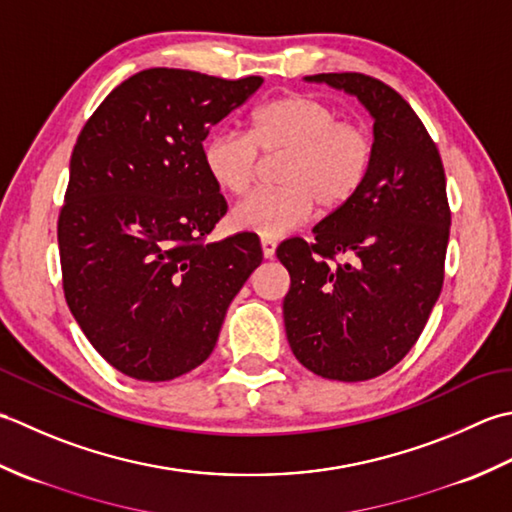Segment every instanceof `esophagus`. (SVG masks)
<instances>
[{"label": "esophagus", "mask_w": 512, "mask_h": 512, "mask_svg": "<svg viewBox=\"0 0 512 512\" xmlns=\"http://www.w3.org/2000/svg\"><path fill=\"white\" fill-rule=\"evenodd\" d=\"M260 247H263V256L265 258H274V254H276V241H271V238H260Z\"/></svg>", "instance_id": "obj_1"}]
</instances>
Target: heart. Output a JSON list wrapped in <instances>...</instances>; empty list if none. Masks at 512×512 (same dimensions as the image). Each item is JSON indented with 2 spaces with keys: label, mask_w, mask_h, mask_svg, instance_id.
Returning a JSON list of instances; mask_svg holds the SVG:
<instances>
[{
  "label": "heart",
  "mask_w": 512,
  "mask_h": 512,
  "mask_svg": "<svg viewBox=\"0 0 512 512\" xmlns=\"http://www.w3.org/2000/svg\"><path fill=\"white\" fill-rule=\"evenodd\" d=\"M258 152L285 154L278 190L249 194L232 210V225L263 238H280L314 212H331L351 201L373 161L369 132L340 121L325 101L285 95L258 106L249 132L221 130L205 143L203 163L223 192L241 196L258 172Z\"/></svg>",
  "instance_id": "obj_1"
}]
</instances>
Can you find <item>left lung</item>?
Listing matches in <instances>:
<instances>
[{"label": "left lung", "mask_w": 512, "mask_h": 512, "mask_svg": "<svg viewBox=\"0 0 512 512\" xmlns=\"http://www.w3.org/2000/svg\"><path fill=\"white\" fill-rule=\"evenodd\" d=\"M356 97L373 119V161L356 196L276 256L289 271V347L302 367L340 382L395 367L431 316L451 229L440 152L398 92L360 72L305 77ZM348 258L329 268L326 258Z\"/></svg>", "instance_id": "1"}]
</instances>
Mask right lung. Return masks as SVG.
<instances>
[{
  "label": "right lung",
  "instance_id": "obj_1",
  "mask_svg": "<svg viewBox=\"0 0 512 512\" xmlns=\"http://www.w3.org/2000/svg\"><path fill=\"white\" fill-rule=\"evenodd\" d=\"M260 86L137 72L72 150L57 227L66 302L103 360L134 380H174L210 358L229 302L263 263L256 234L205 243L227 203L203 163L212 125Z\"/></svg>",
  "mask_w": 512,
  "mask_h": 512
}]
</instances>
